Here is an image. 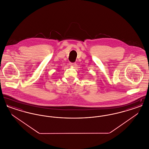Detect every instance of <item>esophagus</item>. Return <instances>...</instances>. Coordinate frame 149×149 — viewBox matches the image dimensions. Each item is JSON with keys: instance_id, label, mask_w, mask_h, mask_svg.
I'll return each mask as SVG.
<instances>
[{"instance_id": "obj_1", "label": "esophagus", "mask_w": 149, "mask_h": 149, "mask_svg": "<svg viewBox=\"0 0 149 149\" xmlns=\"http://www.w3.org/2000/svg\"><path fill=\"white\" fill-rule=\"evenodd\" d=\"M70 66H75L76 65V63H70Z\"/></svg>"}]
</instances>
